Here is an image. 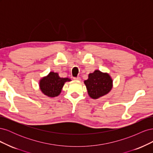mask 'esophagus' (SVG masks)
I'll return each instance as SVG.
<instances>
[{"label": "esophagus", "instance_id": "obj_1", "mask_svg": "<svg viewBox=\"0 0 153 153\" xmlns=\"http://www.w3.org/2000/svg\"><path fill=\"white\" fill-rule=\"evenodd\" d=\"M73 79L75 80H80V78L79 76H78V77H74Z\"/></svg>", "mask_w": 153, "mask_h": 153}]
</instances>
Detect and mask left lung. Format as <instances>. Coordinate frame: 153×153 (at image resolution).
<instances>
[{"label": "left lung", "instance_id": "8db88e82", "mask_svg": "<svg viewBox=\"0 0 153 153\" xmlns=\"http://www.w3.org/2000/svg\"><path fill=\"white\" fill-rule=\"evenodd\" d=\"M88 94L92 99L108 94L112 87V80L107 73L96 70L89 75V78L84 81Z\"/></svg>", "mask_w": 153, "mask_h": 153}]
</instances>
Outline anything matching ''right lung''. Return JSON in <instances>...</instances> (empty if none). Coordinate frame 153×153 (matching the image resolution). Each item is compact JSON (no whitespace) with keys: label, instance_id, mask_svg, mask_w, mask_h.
Wrapping results in <instances>:
<instances>
[{"label":"right lung","instance_id":"1","mask_svg":"<svg viewBox=\"0 0 153 153\" xmlns=\"http://www.w3.org/2000/svg\"><path fill=\"white\" fill-rule=\"evenodd\" d=\"M69 81L71 80L68 78H61L58 73L50 72L47 76L40 80L39 86L43 94L49 97H55L61 93L64 83Z\"/></svg>","mask_w":153,"mask_h":153}]
</instances>
